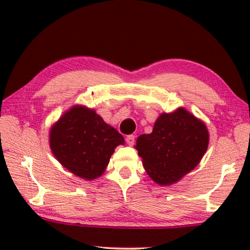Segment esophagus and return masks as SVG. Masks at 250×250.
Wrapping results in <instances>:
<instances>
[{
    "label": "esophagus",
    "mask_w": 250,
    "mask_h": 250,
    "mask_svg": "<svg viewBox=\"0 0 250 250\" xmlns=\"http://www.w3.org/2000/svg\"><path fill=\"white\" fill-rule=\"evenodd\" d=\"M126 142H127L128 146H134V142H135V136L131 134V135H127L126 136Z\"/></svg>",
    "instance_id": "34e87169"
}]
</instances>
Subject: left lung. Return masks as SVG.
Returning a JSON list of instances; mask_svg holds the SVG:
<instances>
[{
  "mask_svg": "<svg viewBox=\"0 0 250 250\" xmlns=\"http://www.w3.org/2000/svg\"><path fill=\"white\" fill-rule=\"evenodd\" d=\"M208 141L206 125L179 108L160 115L152 132L139 136L135 148L148 175L160 186H169L199 164Z\"/></svg>",
  "mask_w": 250,
  "mask_h": 250,
  "instance_id": "left-lung-1",
  "label": "left lung"
}]
</instances>
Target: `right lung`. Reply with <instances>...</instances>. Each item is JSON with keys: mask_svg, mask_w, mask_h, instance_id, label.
<instances>
[{"mask_svg": "<svg viewBox=\"0 0 250 250\" xmlns=\"http://www.w3.org/2000/svg\"><path fill=\"white\" fill-rule=\"evenodd\" d=\"M124 138L94 110L75 105L50 131L53 155L75 175L85 180L101 176L115 148Z\"/></svg>", "mask_w": 250, "mask_h": 250, "instance_id": "obj_1", "label": "right lung"}]
</instances>
